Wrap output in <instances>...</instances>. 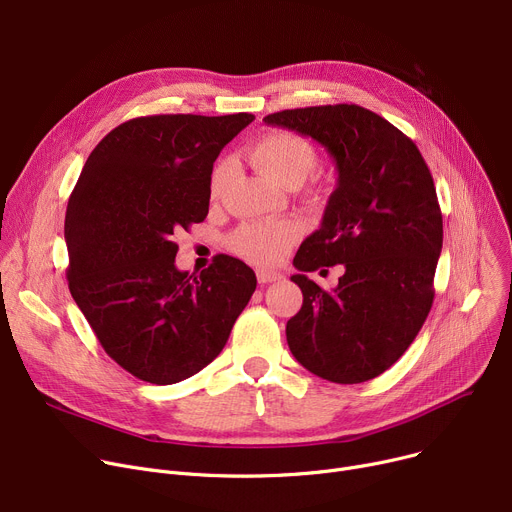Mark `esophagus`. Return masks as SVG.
I'll use <instances>...</instances> for the list:
<instances>
[{
	"label": "esophagus",
	"instance_id": "esophagus-1",
	"mask_svg": "<svg viewBox=\"0 0 512 512\" xmlns=\"http://www.w3.org/2000/svg\"><path fill=\"white\" fill-rule=\"evenodd\" d=\"M257 280H259V284H271V282H278V280H282V274L280 271H276V269H257Z\"/></svg>",
	"mask_w": 512,
	"mask_h": 512
}]
</instances>
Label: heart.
<instances>
[{
	"label": "heart",
	"instance_id": "obj_1",
	"mask_svg": "<svg viewBox=\"0 0 512 512\" xmlns=\"http://www.w3.org/2000/svg\"><path fill=\"white\" fill-rule=\"evenodd\" d=\"M251 160L269 179L294 189L309 179L319 156L315 146L302 135L276 129L255 140L251 146ZM224 183L226 162H218L210 177L212 197L220 195ZM298 236L300 224L294 220H255L238 228L230 238V245L236 255L251 263L276 265L286 257Z\"/></svg>",
	"mask_w": 512,
	"mask_h": 512
}]
</instances>
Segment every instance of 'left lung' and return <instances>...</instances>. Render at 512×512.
<instances>
[{
    "label": "left lung",
    "mask_w": 512,
    "mask_h": 512,
    "mask_svg": "<svg viewBox=\"0 0 512 512\" xmlns=\"http://www.w3.org/2000/svg\"><path fill=\"white\" fill-rule=\"evenodd\" d=\"M263 121L311 135L337 166L321 228L294 257L302 306L286 325L290 352L325 381H370L410 348L432 309L442 214L430 168L403 131L358 105ZM337 262L347 271L331 293L303 276Z\"/></svg>",
    "instance_id": "left-lung-1"
}]
</instances>
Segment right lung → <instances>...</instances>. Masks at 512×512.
Here are the masks:
<instances>
[{"mask_svg":"<svg viewBox=\"0 0 512 512\" xmlns=\"http://www.w3.org/2000/svg\"><path fill=\"white\" fill-rule=\"evenodd\" d=\"M255 117L150 115L109 131L67 201V286L105 352L133 377L173 385L226 346L257 278L216 255L175 267V234L203 222L220 150Z\"/></svg>","mask_w":512,"mask_h":512,"instance_id":"1","label":"right lung"}]
</instances>
